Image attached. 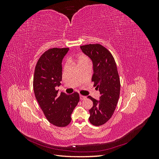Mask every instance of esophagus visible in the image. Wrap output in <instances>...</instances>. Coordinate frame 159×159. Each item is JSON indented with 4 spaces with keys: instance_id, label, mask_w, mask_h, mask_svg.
Segmentation results:
<instances>
[{
    "instance_id": "obj_1",
    "label": "esophagus",
    "mask_w": 159,
    "mask_h": 159,
    "mask_svg": "<svg viewBox=\"0 0 159 159\" xmlns=\"http://www.w3.org/2000/svg\"><path fill=\"white\" fill-rule=\"evenodd\" d=\"M86 98V97L85 96H84V95H80V99H81V100H84V99H85Z\"/></svg>"
}]
</instances>
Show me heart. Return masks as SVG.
I'll use <instances>...</instances> for the list:
<instances>
[{"label": "heart", "mask_w": 159, "mask_h": 159, "mask_svg": "<svg viewBox=\"0 0 159 159\" xmlns=\"http://www.w3.org/2000/svg\"><path fill=\"white\" fill-rule=\"evenodd\" d=\"M73 58L77 61V63H78V65L80 66L81 64H84L85 63H88V62H89V60L88 57L84 55V54H75L73 56ZM67 66V64H65V66Z\"/></svg>", "instance_id": "obj_1"}]
</instances>
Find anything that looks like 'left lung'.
Returning a JSON list of instances; mask_svg holds the SVG:
<instances>
[{
  "label": "left lung",
  "mask_w": 159,
  "mask_h": 159,
  "mask_svg": "<svg viewBox=\"0 0 159 159\" xmlns=\"http://www.w3.org/2000/svg\"><path fill=\"white\" fill-rule=\"evenodd\" d=\"M80 48L92 60L93 74L91 81L101 94L99 100L88 96L93 102V107L89 110V120L93 125L100 126L112 117L119 98L121 84L116 63L111 52L99 44H86Z\"/></svg>",
  "instance_id": "1"
}]
</instances>
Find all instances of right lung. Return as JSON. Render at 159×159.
<instances>
[{
  "label": "right lung",
  "mask_w": 159,
  "mask_h": 159,
  "mask_svg": "<svg viewBox=\"0 0 159 159\" xmlns=\"http://www.w3.org/2000/svg\"><path fill=\"white\" fill-rule=\"evenodd\" d=\"M68 48L48 49L38 60L33 88L37 102L45 117L54 125L63 127L71 122V115L80 101L78 93L58 95L56 86L61 85V62Z\"/></svg>",
  "instance_id": "add662e5"
}]
</instances>
